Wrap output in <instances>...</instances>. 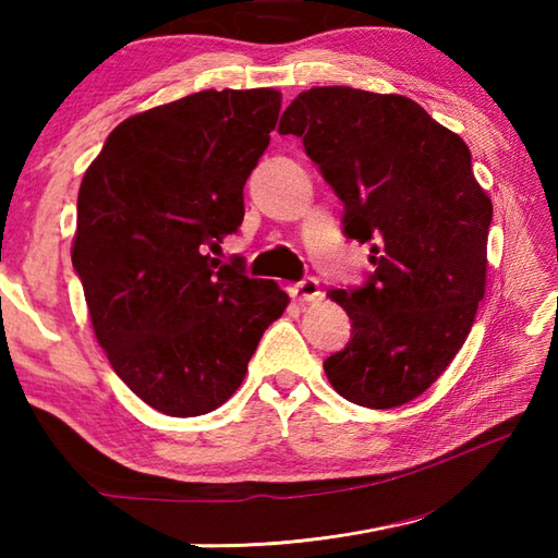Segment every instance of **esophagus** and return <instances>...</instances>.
I'll return each mask as SVG.
<instances>
[{
	"instance_id": "esophagus-1",
	"label": "esophagus",
	"mask_w": 558,
	"mask_h": 558,
	"mask_svg": "<svg viewBox=\"0 0 558 558\" xmlns=\"http://www.w3.org/2000/svg\"><path fill=\"white\" fill-rule=\"evenodd\" d=\"M288 292H290V298L298 302H315V300H319V295H323V292H319V282L315 278L292 282V286H288Z\"/></svg>"
}]
</instances>
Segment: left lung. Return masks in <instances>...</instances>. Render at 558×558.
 I'll list each match as a JSON object with an SVG mask.
<instances>
[{
	"label": "left lung",
	"mask_w": 558,
	"mask_h": 558,
	"mask_svg": "<svg viewBox=\"0 0 558 558\" xmlns=\"http://www.w3.org/2000/svg\"><path fill=\"white\" fill-rule=\"evenodd\" d=\"M344 204V233L372 243L364 288L327 295L352 339L325 362L339 396L396 409L448 369L487 282L493 202L470 149L418 102L349 86L310 88L280 118Z\"/></svg>",
	"instance_id": "8db88e82"
}]
</instances>
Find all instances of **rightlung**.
Returning <instances> with one entry per match:
<instances>
[{"mask_svg": "<svg viewBox=\"0 0 558 558\" xmlns=\"http://www.w3.org/2000/svg\"><path fill=\"white\" fill-rule=\"evenodd\" d=\"M272 88L199 90L110 132L78 189L71 260L116 374L174 418L239 389L290 298L210 253L243 221V184L270 143Z\"/></svg>", "mask_w": 558, "mask_h": 558, "instance_id": "obj_1", "label": "right lung"}]
</instances>
